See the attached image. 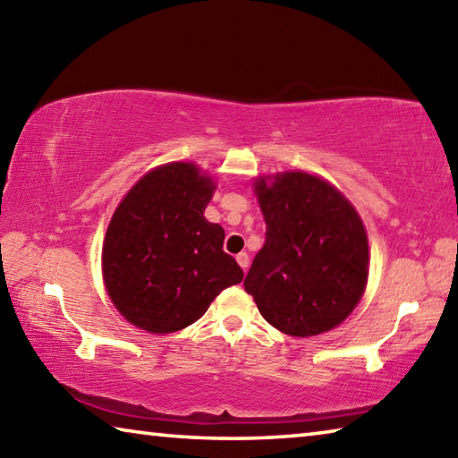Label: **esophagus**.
I'll return each instance as SVG.
<instances>
[{"instance_id":"esophagus-1","label":"esophagus","mask_w":458,"mask_h":458,"mask_svg":"<svg viewBox=\"0 0 458 458\" xmlns=\"http://www.w3.org/2000/svg\"><path fill=\"white\" fill-rule=\"evenodd\" d=\"M236 262L240 265V268L246 270L248 265H250V257H248L246 252H240V254H236Z\"/></svg>"}]
</instances>
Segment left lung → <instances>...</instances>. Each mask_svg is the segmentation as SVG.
Returning a JSON list of instances; mask_svg holds the SVG:
<instances>
[{
    "mask_svg": "<svg viewBox=\"0 0 458 458\" xmlns=\"http://www.w3.org/2000/svg\"><path fill=\"white\" fill-rule=\"evenodd\" d=\"M267 240L244 278L260 315L286 335L329 331L360 303L368 234L355 208L321 177L276 174L254 183Z\"/></svg>",
    "mask_w": 458,
    "mask_h": 458,
    "instance_id": "obj_1",
    "label": "left lung"
}]
</instances>
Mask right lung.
Here are the masks:
<instances>
[{"label":"right lung","mask_w":458,"mask_h":458,"mask_svg":"<svg viewBox=\"0 0 458 458\" xmlns=\"http://www.w3.org/2000/svg\"><path fill=\"white\" fill-rule=\"evenodd\" d=\"M214 190L199 167L177 161L145 174L114 210L103 276L113 305L135 327L180 331L242 281V268L222 250L224 228L204 218Z\"/></svg>","instance_id":"right-lung-1"}]
</instances>
